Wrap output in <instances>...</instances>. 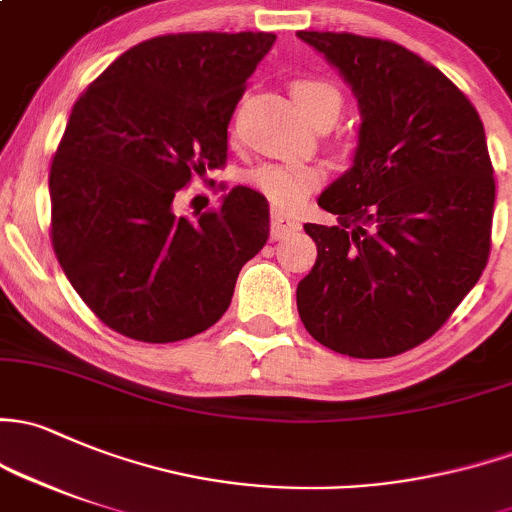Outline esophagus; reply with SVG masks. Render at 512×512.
I'll list each match as a JSON object with an SVG mask.
<instances>
[{
    "mask_svg": "<svg viewBox=\"0 0 512 512\" xmlns=\"http://www.w3.org/2000/svg\"><path fill=\"white\" fill-rule=\"evenodd\" d=\"M299 218L292 213H284L279 208H272V240H282L284 235L299 230Z\"/></svg>",
    "mask_w": 512,
    "mask_h": 512,
    "instance_id": "esophagus-1",
    "label": "esophagus"
}]
</instances>
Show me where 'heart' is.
Returning a JSON list of instances; mask_svg holds the SVG:
<instances>
[{
	"mask_svg": "<svg viewBox=\"0 0 512 512\" xmlns=\"http://www.w3.org/2000/svg\"><path fill=\"white\" fill-rule=\"evenodd\" d=\"M292 95L311 122L333 120L341 112L343 95L333 83L321 78H299ZM324 181V171L314 164H265L250 174V184L265 193L277 208H297Z\"/></svg>",
	"mask_w": 512,
	"mask_h": 512,
	"instance_id": "b5f03b06",
	"label": "heart"
}]
</instances>
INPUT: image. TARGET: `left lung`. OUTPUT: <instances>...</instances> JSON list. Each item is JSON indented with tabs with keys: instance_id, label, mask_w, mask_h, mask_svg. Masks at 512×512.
Wrapping results in <instances>:
<instances>
[{
	"instance_id": "8db88e82",
	"label": "left lung",
	"mask_w": 512,
	"mask_h": 512,
	"mask_svg": "<svg viewBox=\"0 0 512 512\" xmlns=\"http://www.w3.org/2000/svg\"><path fill=\"white\" fill-rule=\"evenodd\" d=\"M351 83L363 125L353 166L319 196L336 225L306 223L316 265L297 287L306 331L351 358L432 338L491 255L496 179L471 100L395 41L299 31Z\"/></svg>"
}]
</instances>
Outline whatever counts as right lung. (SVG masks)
Masks as SVG:
<instances>
[{"instance_id": "right-lung-1", "label": "right lung", "mask_w": 512, "mask_h": 512, "mask_svg": "<svg viewBox=\"0 0 512 512\" xmlns=\"http://www.w3.org/2000/svg\"><path fill=\"white\" fill-rule=\"evenodd\" d=\"M274 39L157 36L75 100L48 174L51 242L68 282L112 331L144 343L206 331L270 238V203L247 186L196 220L171 203L193 176L225 166L228 122Z\"/></svg>"}]
</instances>
